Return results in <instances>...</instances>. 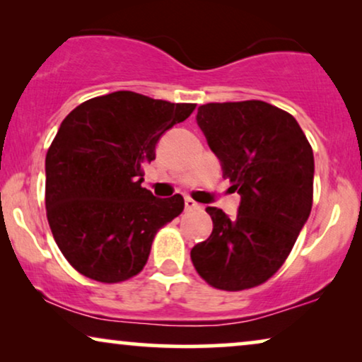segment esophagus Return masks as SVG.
<instances>
[{
	"label": "esophagus",
	"mask_w": 362,
	"mask_h": 362,
	"mask_svg": "<svg viewBox=\"0 0 362 362\" xmlns=\"http://www.w3.org/2000/svg\"><path fill=\"white\" fill-rule=\"evenodd\" d=\"M185 204H186V209H187V211H197V209H201V204H197V202L192 201L191 197H186Z\"/></svg>",
	"instance_id": "obj_1"
}]
</instances>
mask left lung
I'll use <instances>...</instances> for the list:
<instances>
[{"instance_id":"left-lung-1","label":"left lung","mask_w":362,"mask_h":362,"mask_svg":"<svg viewBox=\"0 0 362 362\" xmlns=\"http://www.w3.org/2000/svg\"><path fill=\"white\" fill-rule=\"evenodd\" d=\"M196 122L240 204L235 217L207 207L212 232L191 260L214 288H252L284 265L308 221L313 150L290 113L262 100L206 103Z\"/></svg>"}]
</instances>
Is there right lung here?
<instances>
[{"label":"right lung","mask_w":362,"mask_h":362,"mask_svg":"<svg viewBox=\"0 0 362 362\" xmlns=\"http://www.w3.org/2000/svg\"><path fill=\"white\" fill-rule=\"evenodd\" d=\"M194 107L118 90L64 118L46 155V211L78 274L117 284L143 270L158 229L185 209L181 194L161 199L141 187L143 166Z\"/></svg>","instance_id":"add662e5"}]
</instances>
